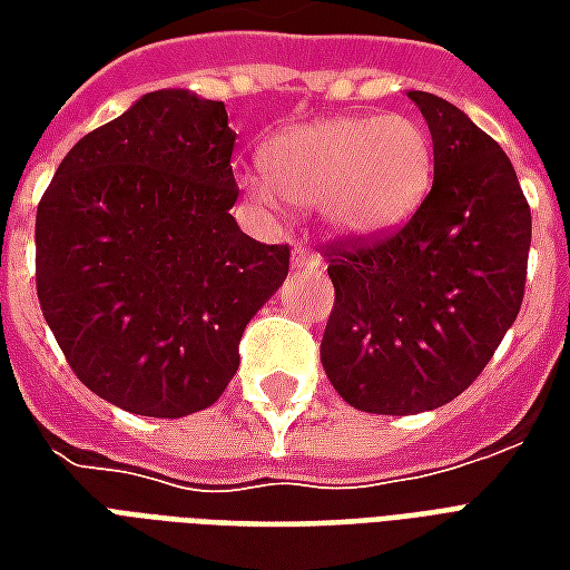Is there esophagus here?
<instances>
[{
    "mask_svg": "<svg viewBox=\"0 0 570 570\" xmlns=\"http://www.w3.org/2000/svg\"><path fill=\"white\" fill-rule=\"evenodd\" d=\"M293 265H296V268L317 272V268H323V259H321V253H311L308 247H296L293 249Z\"/></svg>",
    "mask_w": 570,
    "mask_h": 570,
    "instance_id": "obj_1",
    "label": "esophagus"
}]
</instances>
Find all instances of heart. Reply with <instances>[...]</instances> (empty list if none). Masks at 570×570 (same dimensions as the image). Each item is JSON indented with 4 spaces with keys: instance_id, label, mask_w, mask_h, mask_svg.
Returning a JSON list of instances; mask_svg holds the SVG:
<instances>
[{
    "instance_id": "b5f03b06",
    "label": "heart",
    "mask_w": 570,
    "mask_h": 570,
    "mask_svg": "<svg viewBox=\"0 0 570 570\" xmlns=\"http://www.w3.org/2000/svg\"><path fill=\"white\" fill-rule=\"evenodd\" d=\"M262 174L244 186L262 204L277 195L321 207L342 237H372L409 219L430 188L433 140L419 118L335 116L296 125L262 146Z\"/></svg>"
}]
</instances>
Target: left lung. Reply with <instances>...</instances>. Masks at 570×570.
<instances>
[{"mask_svg": "<svg viewBox=\"0 0 570 570\" xmlns=\"http://www.w3.org/2000/svg\"><path fill=\"white\" fill-rule=\"evenodd\" d=\"M433 140V186L394 235L326 244L335 305L321 363L338 396L412 415L464 394L522 308L531 210L510 158L436 94L409 91Z\"/></svg>", "mask_w": 570, "mask_h": 570, "instance_id": "left-lung-1", "label": "left lung"}]
</instances>
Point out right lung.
Returning a JSON list of instances; mask_svg holds the SVG:
<instances>
[{"label":"right lung","instance_id":"add662e5","mask_svg":"<svg viewBox=\"0 0 570 570\" xmlns=\"http://www.w3.org/2000/svg\"><path fill=\"white\" fill-rule=\"evenodd\" d=\"M219 100L151 91L81 137L36 210V289L63 357L106 403L183 419L237 372L240 335L289 272L237 228Z\"/></svg>","mask_w":570,"mask_h":570}]
</instances>
